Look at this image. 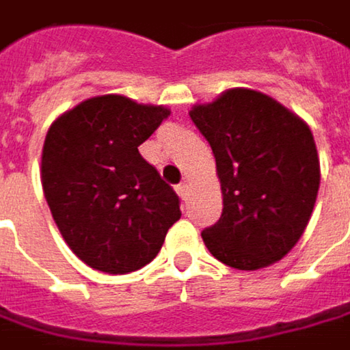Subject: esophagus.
I'll use <instances>...</instances> for the list:
<instances>
[{
	"label": "esophagus",
	"mask_w": 350,
	"mask_h": 350,
	"mask_svg": "<svg viewBox=\"0 0 350 350\" xmlns=\"http://www.w3.org/2000/svg\"><path fill=\"white\" fill-rule=\"evenodd\" d=\"M177 193H179V197H181L183 201H187V183H179V185H177Z\"/></svg>",
	"instance_id": "obj_1"
}]
</instances>
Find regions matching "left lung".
Wrapping results in <instances>:
<instances>
[{"label":"left lung","instance_id":"obj_1","mask_svg":"<svg viewBox=\"0 0 350 350\" xmlns=\"http://www.w3.org/2000/svg\"><path fill=\"white\" fill-rule=\"evenodd\" d=\"M189 115L211 145L223 191L219 221L201 233L207 249L241 271L283 259L311 219L321 183L309 125L251 89H229Z\"/></svg>","mask_w":350,"mask_h":350}]
</instances>
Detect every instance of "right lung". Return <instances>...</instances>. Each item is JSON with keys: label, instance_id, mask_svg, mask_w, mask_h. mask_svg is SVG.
Returning a JSON list of instances; mask_svg holds the SVG:
<instances>
[{"label": "right lung", "instance_id": "1", "mask_svg": "<svg viewBox=\"0 0 350 350\" xmlns=\"http://www.w3.org/2000/svg\"><path fill=\"white\" fill-rule=\"evenodd\" d=\"M169 109L121 95L93 97L47 131L41 183L65 243L91 269L125 275L151 262L181 201L139 145Z\"/></svg>", "mask_w": 350, "mask_h": 350}]
</instances>
